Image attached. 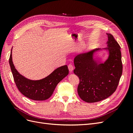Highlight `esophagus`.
Segmentation results:
<instances>
[{
  "mask_svg": "<svg viewBox=\"0 0 133 133\" xmlns=\"http://www.w3.org/2000/svg\"><path fill=\"white\" fill-rule=\"evenodd\" d=\"M68 69H69L70 72H71L73 70V65H72L71 64H69V65H68Z\"/></svg>",
  "mask_w": 133,
  "mask_h": 133,
  "instance_id": "1",
  "label": "esophagus"
}]
</instances>
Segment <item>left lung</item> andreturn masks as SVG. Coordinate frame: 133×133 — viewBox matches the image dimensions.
<instances>
[{
	"mask_svg": "<svg viewBox=\"0 0 133 133\" xmlns=\"http://www.w3.org/2000/svg\"><path fill=\"white\" fill-rule=\"evenodd\" d=\"M108 59L98 64L93 59L96 49L75 57L74 73L79 78L78 93L87 103H95L107 99L114 93L123 72L120 46L112 34L107 33Z\"/></svg>",
	"mask_w": 133,
	"mask_h": 133,
	"instance_id": "8db88e82",
	"label": "left lung"
}]
</instances>
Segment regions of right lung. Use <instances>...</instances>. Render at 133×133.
<instances>
[{
	"mask_svg": "<svg viewBox=\"0 0 133 133\" xmlns=\"http://www.w3.org/2000/svg\"><path fill=\"white\" fill-rule=\"evenodd\" d=\"M11 50L9 58V64L14 80L17 88L26 97L34 100H45L53 94L57 84L69 74L67 65L55 69L46 78L39 80L28 79L20 74L12 61Z\"/></svg>",
	"mask_w": 133,
	"mask_h": 133,
	"instance_id": "add662e5",
	"label": "right lung"
}]
</instances>
